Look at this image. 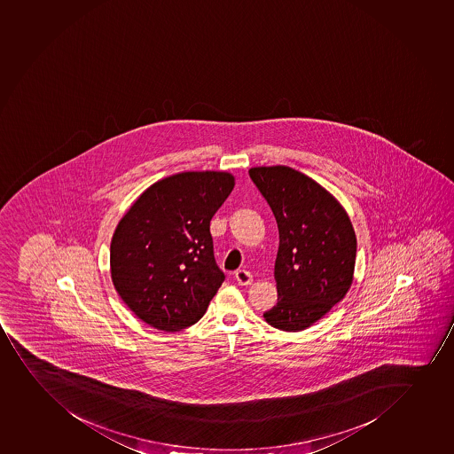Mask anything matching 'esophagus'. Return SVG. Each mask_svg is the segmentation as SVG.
<instances>
[{"label": "esophagus", "mask_w": 454, "mask_h": 454, "mask_svg": "<svg viewBox=\"0 0 454 454\" xmlns=\"http://www.w3.org/2000/svg\"><path fill=\"white\" fill-rule=\"evenodd\" d=\"M235 278H237L239 285H243V286L254 282V276H252L247 270H237V271H235Z\"/></svg>", "instance_id": "esophagus-1"}]
</instances>
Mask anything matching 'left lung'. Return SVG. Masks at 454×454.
<instances>
[{
  "label": "left lung",
  "mask_w": 454,
  "mask_h": 454,
  "mask_svg": "<svg viewBox=\"0 0 454 454\" xmlns=\"http://www.w3.org/2000/svg\"><path fill=\"white\" fill-rule=\"evenodd\" d=\"M249 176L278 228V304L263 317L283 332H301L351 288L356 232L347 211L310 176L289 166L252 168Z\"/></svg>",
  "instance_id": "1"
}]
</instances>
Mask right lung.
<instances>
[{"instance_id":"right-lung-1","label":"right lung","mask_w":454,"mask_h":454,"mask_svg":"<svg viewBox=\"0 0 454 454\" xmlns=\"http://www.w3.org/2000/svg\"><path fill=\"white\" fill-rule=\"evenodd\" d=\"M234 184L228 172H181L148 187L120 220L114 286L148 325L180 332L204 317L224 280L210 222Z\"/></svg>"}]
</instances>
